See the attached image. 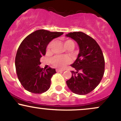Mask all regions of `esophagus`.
Segmentation results:
<instances>
[{
  "label": "esophagus",
  "instance_id": "1",
  "mask_svg": "<svg viewBox=\"0 0 121 121\" xmlns=\"http://www.w3.org/2000/svg\"><path fill=\"white\" fill-rule=\"evenodd\" d=\"M64 70H60V69H56V72H64Z\"/></svg>",
  "mask_w": 121,
  "mask_h": 121
}]
</instances>
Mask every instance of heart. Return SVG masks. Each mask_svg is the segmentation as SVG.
Instances as JSON below:
<instances>
[{
  "label": "heart",
  "mask_w": 121,
  "mask_h": 121,
  "mask_svg": "<svg viewBox=\"0 0 121 121\" xmlns=\"http://www.w3.org/2000/svg\"><path fill=\"white\" fill-rule=\"evenodd\" d=\"M52 42L49 43L48 45H47V51H50L51 49V46H52ZM64 44L65 47H66L67 49L70 48L72 49L74 46V44L73 41L71 40H65L64 41ZM51 62L52 64L55 67L57 68L62 69L68 65V64L71 62V59L69 57V56H56L52 58L51 60Z\"/></svg>",
  "instance_id": "1"
}]
</instances>
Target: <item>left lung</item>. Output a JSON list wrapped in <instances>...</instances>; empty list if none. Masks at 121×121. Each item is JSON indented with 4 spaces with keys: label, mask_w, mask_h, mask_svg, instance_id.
<instances>
[{
    "label": "left lung",
    "mask_w": 121,
    "mask_h": 121,
    "mask_svg": "<svg viewBox=\"0 0 121 121\" xmlns=\"http://www.w3.org/2000/svg\"><path fill=\"white\" fill-rule=\"evenodd\" d=\"M65 36L74 40L79 47L77 59L70 65L76 71H71L72 77L66 84L74 93L85 95L93 91L103 77V53L95 40L84 33L74 32Z\"/></svg>",
    "instance_id": "8db88e82"
}]
</instances>
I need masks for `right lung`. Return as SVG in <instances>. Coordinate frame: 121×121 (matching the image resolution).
<instances>
[{"instance_id": "1", "label": "right lung", "mask_w": 121, "mask_h": 121, "mask_svg": "<svg viewBox=\"0 0 121 121\" xmlns=\"http://www.w3.org/2000/svg\"><path fill=\"white\" fill-rule=\"evenodd\" d=\"M63 32L37 30L27 36L18 48L15 67L19 81L24 88L33 93L45 92L51 86V77L56 73L49 68L43 70L40 67V57L46 53L47 45Z\"/></svg>"}]
</instances>
